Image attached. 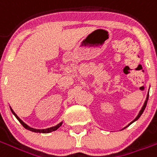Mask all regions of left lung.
I'll use <instances>...</instances> for the list:
<instances>
[{
	"label": "left lung",
	"mask_w": 157,
	"mask_h": 157,
	"mask_svg": "<svg viewBox=\"0 0 157 157\" xmlns=\"http://www.w3.org/2000/svg\"><path fill=\"white\" fill-rule=\"evenodd\" d=\"M148 98H149V92H148V93H147V96H146V99H145V102H144V104H143V106H142L141 109H140V112H139L138 115L136 116V118H135V119L133 120V121L130 122V123H129V124H128L127 125V126H125L124 128H122V129H124L125 128H127L128 126H129V125L131 124H133L134 122H135V121H136V120H138L139 118H140V116H141L142 113H143V112H144V110H145V107H146V104H147V101H148Z\"/></svg>",
	"instance_id": "1"
}]
</instances>
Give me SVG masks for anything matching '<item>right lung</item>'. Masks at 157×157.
<instances>
[{"label":"right lung","instance_id":"obj_1","mask_svg":"<svg viewBox=\"0 0 157 157\" xmlns=\"http://www.w3.org/2000/svg\"><path fill=\"white\" fill-rule=\"evenodd\" d=\"M10 109H11V111H12V113H13V115L15 116L16 118H17V119L18 120L20 123H21V124L25 128H27V129H29V130H30V131L32 132H35V133H43V134H47V133H50V132H53V131H55V130H57L60 126L62 125V124H63V121L60 122L59 124H58L57 125H55V126H54V127H50V128H44V129H37V128H31V127H29V125L26 124L24 122L22 121L21 118H19L18 116L15 113H14V111L12 110V109L10 107Z\"/></svg>","mask_w":157,"mask_h":157}]
</instances>
